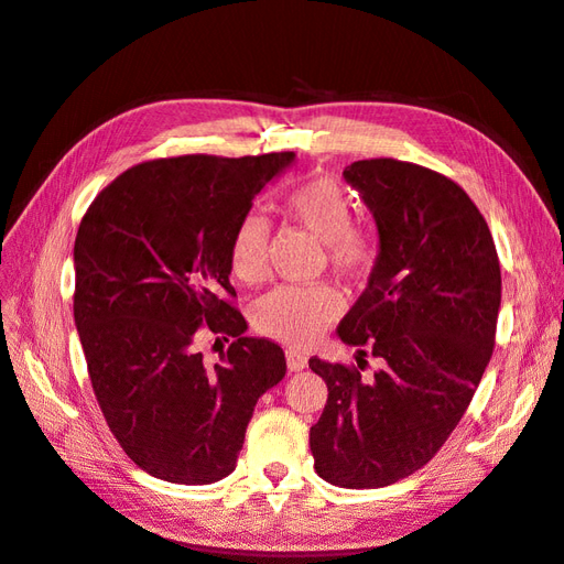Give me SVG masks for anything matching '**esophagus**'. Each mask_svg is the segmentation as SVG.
Masks as SVG:
<instances>
[{"instance_id": "34e87169", "label": "esophagus", "mask_w": 564, "mask_h": 564, "mask_svg": "<svg viewBox=\"0 0 564 564\" xmlns=\"http://www.w3.org/2000/svg\"><path fill=\"white\" fill-rule=\"evenodd\" d=\"M286 367L289 371H303L308 367V355L301 350H286Z\"/></svg>"}]
</instances>
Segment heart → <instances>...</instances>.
I'll return each mask as SVG.
<instances>
[{
	"label": "heart",
	"instance_id": "obj_1",
	"mask_svg": "<svg viewBox=\"0 0 564 564\" xmlns=\"http://www.w3.org/2000/svg\"><path fill=\"white\" fill-rule=\"evenodd\" d=\"M286 214L313 232L327 251L338 278L362 282L377 265L379 237L362 224H352V204L338 181L317 176L294 187L286 197ZM270 240L268 218L247 214L230 240V270L253 282L263 275ZM344 311V299L329 284H284L263 294L251 308L253 327L292 346H308Z\"/></svg>",
	"mask_w": 564,
	"mask_h": 564
}]
</instances>
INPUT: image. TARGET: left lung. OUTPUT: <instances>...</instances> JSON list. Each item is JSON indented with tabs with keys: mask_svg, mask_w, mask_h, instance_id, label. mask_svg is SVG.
Instances as JSON below:
<instances>
[{
	"mask_svg": "<svg viewBox=\"0 0 564 564\" xmlns=\"http://www.w3.org/2000/svg\"><path fill=\"white\" fill-rule=\"evenodd\" d=\"M344 178L377 220L379 259L338 324L357 367L308 362L329 390L311 452L322 480L377 489L429 464L466 414L494 350L501 268L452 178L390 158L352 162ZM367 351L382 360L369 380Z\"/></svg>",
	"mask_w": 564,
	"mask_h": 564,
	"instance_id": "left-lung-1",
	"label": "left lung"
}]
</instances>
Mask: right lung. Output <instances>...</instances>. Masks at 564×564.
Listing matches in <instances>:
<instances>
[{"instance_id":"add662e5","label":"right lung","mask_w":564,"mask_h":564,"mask_svg":"<svg viewBox=\"0 0 564 564\" xmlns=\"http://www.w3.org/2000/svg\"><path fill=\"white\" fill-rule=\"evenodd\" d=\"M294 152L183 155L135 164L91 202L75 240V324L112 435L135 466L176 485L235 470L253 406L284 352L245 336L230 299V240ZM234 336L214 368L199 333ZM228 340V338H226Z\"/></svg>"}]
</instances>
